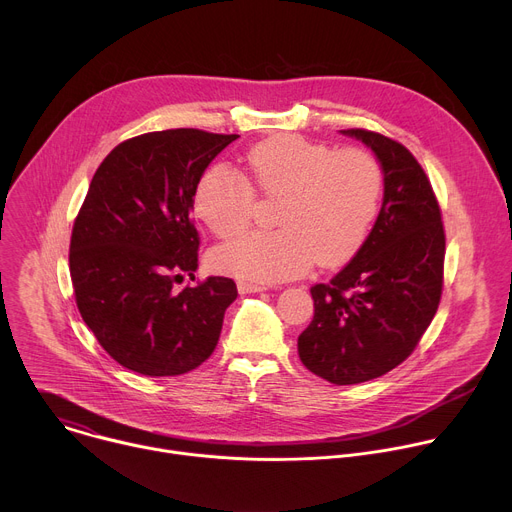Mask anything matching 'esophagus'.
<instances>
[{
  "instance_id": "esophagus-1",
  "label": "esophagus",
  "mask_w": 512,
  "mask_h": 512,
  "mask_svg": "<svg viewBox=\"0 0 512 512\" xmlns=\"http://www.w3.org/2000/svg\"><path fill=\"white\" fill-rule=\"evenodd\" d=\"M269 289L267 283H253V281H239V291L241 294H257V291Z\"/></svg>"
}]
</instances>
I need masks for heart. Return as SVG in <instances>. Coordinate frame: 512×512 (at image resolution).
Here are the masks:
<instances>
[{
    "label": "heart",
    "instance_id": "b5f03b06",
    "mask_svg": "<svg viewBox=\"0 0 512 512\" xmlns=\"http://www.w3.org/2000/svg\"><path fill=\"white\" fill-rule=\"evenodd\" d=\"M243 176L227 166L200 174L192 210L216 237L235 239L255 218L257 194L281 198L279 229L253 233L218 247L216 267L255 281H283L304 275L318 261L336 267L352 259L367 241L381 210L385 172L367 150L275 135L247 150Z\"/></svg>",
    "mask_w": 512,
    "mask_h": 512
}]
</instances>
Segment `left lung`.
<instances>
[{
    "label": "left lung",
    "instance_id": "8db88e82",
    "mask_svg": "<svg viewBox=\"0 0 512 512\" xmlns=\"http://www.w3.org/2000/svg\"><path fill=\"white\" fill-rule=\"evenodd\" d=\"M377 154L385 196L354 259L310 287L314 318L298 338L306 369L334 385L387 375L417 348L444 289L446 231L427 174L397 139L344 129Z\"/></svg>",
    "mask_w": 512,
    "mask_h": 512
}]
</instances>
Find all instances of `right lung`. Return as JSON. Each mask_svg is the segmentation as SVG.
<instances>
[{
    "instance_id": "1",
    "label": "right lung",
    "mask_w": 512,
    "mask_h": 512,
    "mask_svg": "<svg viewBox=\"0 0 512 512\" xmlns=\"http://www.w3.org/2000/svg\"><path fill=\"white\" fill-rule=\"evenodd\" d=\"M239 135L166 129L121 141L97 168L72 225L75 302L105 352L148 377L184 375L212 354L229 277L194 281L200 237L192 192L200 174Z\"/></svg>"
}]
</instances>
